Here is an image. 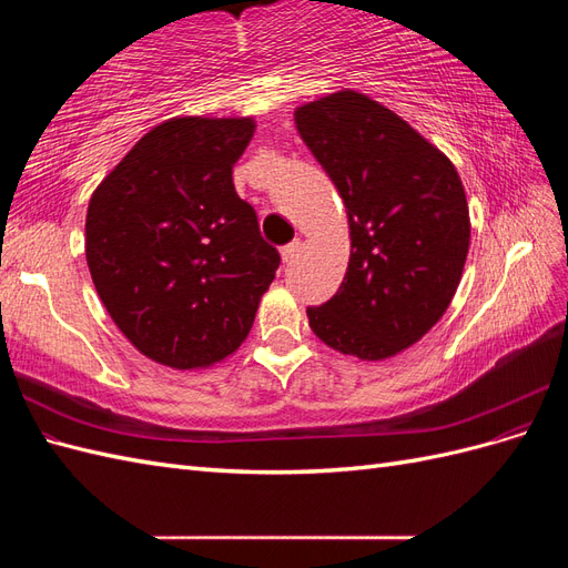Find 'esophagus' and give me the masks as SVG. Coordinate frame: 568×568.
<instances>
[{
    "instance_id": "obj_1",
    "label": "esophagus",
    "mask_w": 568,
    "mask_h": 568,
    "mask_svg": "<svg viewBox=\"0 0 568 568\" xmlns=\"http://www.w3.org/2000/svg\"><path fill=\"white\" fill-rule=\"evenodd\" d=\"M301 239H296V242H291V244H286L284 248H282V261L284 263H294V257L301 253Z\"/></svg>"
}]
</instances>
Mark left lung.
<instances>
[{
    "mask_svg": "<svg viewBox=\"0 0 568 568\" xmlns=\"http://www.w3.org/2000/svg\"><path fill=\"white\" fill-rule=\"evenodd\" d=\"M343 199L351 261L334 298L307 307L326 346L386 359L448 311L469 253V205L450 159L400 115L353 90L294 113Z\"/></svg>",
    "mask_w": 568,
    "mask_h": 568,
    "instance_id": "obj_1",
    "label": "left lung"
}]
</instances>
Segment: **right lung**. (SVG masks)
<instances>
[{"label": "right lung", "instance_id": "add662e5", "mask_svg": "<svg viewBox=\"0 0 568 568\" xmlns=\"http://www.w3.org/2000/svg\"><path fill=\"white\" fill-rule=\"evenodd\" d=\"M253 132V118H170L90 199L84 255L97 294L153 363L199 369L232 355L280 267L232 182Z\"/></svg>", "mask_w": 568, "mask_h": 568}]
</instances>
